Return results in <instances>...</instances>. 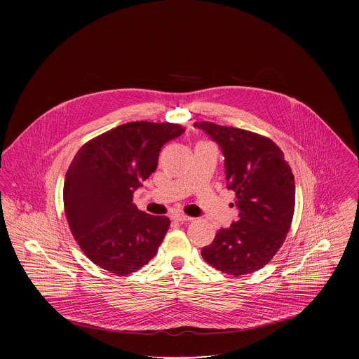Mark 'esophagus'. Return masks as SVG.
<instances>
[{
	"label": "esophagus",
	"mask_w": 359,
	"mask_h": 359,
	"mask_svg": "<svg viewBox=\"0 0 359 359\" xmlns=\"http://www.w3.org/2000/svg\"><path fill=\"white\" fill-rule=\"evenodd\" d=\"M172 219L176 221V222H189V221H192L194 218L187 217V215H184V214H173V215H172Z\"/></svg>",
	"instance_id": "1"
}]
</instances>
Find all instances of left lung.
<instances>
[{"mask_svg": "<svg viewBox=\"0 0 359 359\" xmlns=\"http://www.w3.org/2000/svg\"><path fill=\"white\" fill-rule=\"evenodd\" d=\"M224 156L227 188L239 221L202 249L205 262L238 277L264 268L281 248L294 211V179L283 151L268 137L212 122H195Z\"/></svg>", "mask_w": 359, "mask_h": 359, "instance_id": "left-lung-1", "label": "left lung"}]
</instances>
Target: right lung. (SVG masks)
<instances>
[{"mask_svg":"<svg viewBox=\"0 0 359 359\" xmlns=\"http://www.w3.org/2000/svg\"><path fill=\"white\" fill-rule=\"evenodd\" d=\"M183 133L171 122H128L75 154L65 179V212L79 248L100 268L126 276L156 256L171 221L140 211L133 194L156 171L164 144Z\"/></svg>","mask_w":359,"mask_h":359,"instance_id":"add662e5","label":"right lung"}]
</instances>
